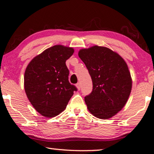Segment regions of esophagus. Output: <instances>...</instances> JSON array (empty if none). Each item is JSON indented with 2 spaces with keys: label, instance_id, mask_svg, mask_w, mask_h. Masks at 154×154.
<instances>
[{
  "label": "esophagus",
  "instance_id": "obj_1",
  "mask_svg": "<svg viewBox=\"0 0 154 154\" xmlns=\"http://www.w3.org/2000/svg\"><path fill=\"white\" fill-rule=\"evenodd\" d=\"M76 87H77V89H79V90L80 89V87H81V85H80V82H78L77 83V84H76Z\"/></svg>",
  "mask_w": 154,
  "mask_h": 154
}]
</instances>
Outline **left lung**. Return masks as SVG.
I'll return each mask as SVG.
<instances>
[{
  "label": "left lung",
  "instance_id": "obj_1",
  "mask_svg": "<svg viewBox=\"0 0 154 154\" xmlns=\"http://www.w3.org/2000/svg\"><path fill=\"white\" fill-rule=\"evenodd\" d=\"M79 56L93 82L92 92L85 97L88 110L100 119H109L122 109L130 96L132 81L128 65L106 47L81 49Z\"/></svg>",
  "mask_w": 154,
  "mask_h": 154
}]
</instances>
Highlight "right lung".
Wrapping results in <instances>:
<instances>
[{
	"label": "right lung",
	"instance_id": "add662e5",
	"mask_svg": "<svg viewBox=\"0 0 154 154\" xmlns=\"http://www.w3.org/2000/svg\"><path fill=\"white\" fill-rule=\"evenodd\" d=\"M74 52L72 48L56 45L33 58L26 68L25 92L32 106L44 117L59 115L77 91L68 80L65 64Z\"/></svg>",
	"mask_w": 154,
	"mask_h": 154
}]
</instances>
